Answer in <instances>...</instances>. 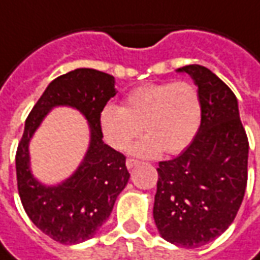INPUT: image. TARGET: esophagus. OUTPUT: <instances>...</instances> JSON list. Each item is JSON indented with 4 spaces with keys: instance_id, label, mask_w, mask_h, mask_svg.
I'll list each match as a JSON object with an SVG mask.
<instances>
[{
    "instance_id": "esophagus-1",
    "label": "esophagus",
    "mask_w": 260,
    "mask_h": 260,
    "mask_svg": "<svg viewBox=\"0 0 260 260\" xmlns=\"http://www.w3.org/2000/svg\"><path fill=\"white\" fill-rule=\"evenodd\" d=\"M138 164H139V161H138V160H134V158H128V160H126V167H128L129 170L136 167Z\"/></svg>"
}]
</instances>
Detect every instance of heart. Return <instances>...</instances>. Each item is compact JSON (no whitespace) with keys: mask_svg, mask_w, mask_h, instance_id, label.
<instances>
[{"mask_svg":"<svg viewBox=\"0 0 260 260\" xmlns=\"http://www.w3.org/2000/svg\"><path fill=\"white\" fill-rule=\"evenodd\" d=\"M202 119L201 94L185 82L153 83L134 89L124 107L107 104L100 113V128L108 145L125 150L145 128L149 135L131 147V154L154 157L161 150L175 154L191 145Z\"/></svg>","mask_w":260,"mask_h":260,"instance_id":"obj_1","label":"heart"}]
</instances>
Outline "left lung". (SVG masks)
Here are the masks:
<instances>
[{"label":"left lung","instance_id":"1","mask_svg":"<svg viewBox=\"0 0 260 260\" xmlns=\"http://www.w3.org/2000/svg\"><path fill=\"white\" fill-rule=\"evenodd\" d=\"M177 72L198 86L201 126L178 157L158 163L153 217L166 241L199 248L234 221L245 195L249 143L237 97L223 80L196 64Z\"/></svg>","mask_w":260,"mask_h":260}]
</instances>
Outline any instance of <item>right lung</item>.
<instances>
[{
  "mask_svg": "<svg viewBox=\"0 0 260 260\" xmlns=\"http://www.w3.org/2000/svg\"><path fill=\"white\" fill-rule=\"evenodd\" d=\"M115 94L113 75L78 68L54 79L26 118L16 150L20 201L31 223L59 244L74 245L94 237L129 180L125 156L103 142L100 128V113ZM58 105L72 107L85 115L91 142L74 174L58 186L48 187L31 174L28 143L49 110Z\"/></svg>",
  "mask_w": 260,
  "mask_h": 260,
  "instance_id": "add662e5",
  "label": "right lung"
}]
</instances>
